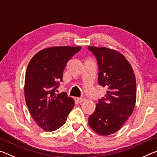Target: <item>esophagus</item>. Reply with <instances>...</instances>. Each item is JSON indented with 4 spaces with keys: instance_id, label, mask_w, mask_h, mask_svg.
<instances>
[{
    "instance_id": "34e87169",
    "label": "esophagus",
    "mask_w": 157,
    "mask_h": 157,
    "mask_svg": "<svg viewBox=\"0 0 157 157\" xmlns=\"http://www.w3.org/2000/svg\"><path fill=\"white\" fill-rule=\"evenodd\" d=\"M85 100H86V98H84V97H81V98H77V101H78V103H82V102Z\"/></svg>"
}]
</instances>
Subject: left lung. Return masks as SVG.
I'll return each instance as SVG.
<instances>
[{"label":"left lung","mask_w":157,"mask_h":157,"mask_svg":"<svg viewBox=\"0 0 157 157\" xmlns=\"http://www.w3.org/2000/svg\"><path fill=\"white\" fill-rule=\"evenodd\" d=\"M98 61V84L107 89L98 101L89 125L99 135L118 131L131 115L136 101V81L133 70L120 52L105 47L88 46Z\"/></svg>","instance_id":"left-lung-1"}]
</instances>
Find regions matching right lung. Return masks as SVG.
I'll return each mask as SVG.
<instances>
[{"label": "right lung", "mask_w": 157, "mask_h": 157, "mask_svg": "<svg viewBox=\"0 0 157 157\" xmlns=\"http://www.w3.org/2000/svg\"><path fill=\"white\" fill-rule=\"evenodd\" d=\"M81 47L60 46L43 49L36 53L27 66L24 96L33 119L43 130L53 131L66 123L75 105L66 92L56 94L67 62Z\"/></svg>", "instance_id": "1"}]
</instances>
